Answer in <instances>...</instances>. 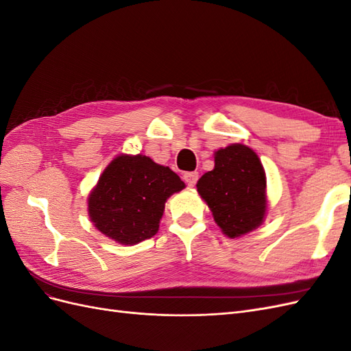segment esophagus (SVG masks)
<instances>
[{"mask_svg":"<svg viewBox=\"0 0 351 351\" xmlns=\"http://www.w3.org/2000/svg\"><path fill=\"white\" fill-rule=\"evenodd\" d=\"M183 178H184V182L190 186V187H193L196 183H197V178H199V174L196 173V171H190V173H184L183 174Z\"/></svg>","mask_w":351,"mask_h":351,"instance_id":"obj_1","label":"esophagus"}]
</instances>
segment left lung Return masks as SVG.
<instances>
[{
	"label": "left lung",
	"instance_id": "8db88e82",
	"mask_svg": "<svg viewBox=\"0 0 351 351\" xmlns=\"http://www.w3.org/2000/svg\"><path fill=\"white\" fill-rule=\"evenodd\" d=\"M224 234L234 239L258 228L267 212V178L250 147L230 145L215 152V167L196 184Z\"/></svg>",
	"mask_w": 351,
	"mask_h": 351
}]
</instances>
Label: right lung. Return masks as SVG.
I'll return each mask as SVG.
<instances>
[{"label": "right lung", "instance_id": "add662e5", "mask_svg": "<svg viewBox=\"0 0 351 351\" xmlns=\"http://www.w3.org/2000/svg\"><path fill=\"white\" fill-rule=\"evenodd\" d=\"M184 189L168 167L145 155H121L105 168L89 196V217L102 234L136 244L156 234L167 199Z\"/></svg>", "mask_w": 351, "mask_h": 351}]
</instances>
